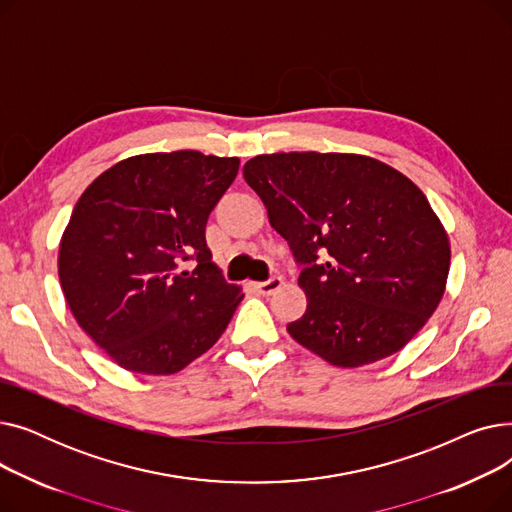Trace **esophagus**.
<instances>
[{
    "label": "esophagus",
    "mask_w": 512,
    "mask_h": 512,
    "mask_svg": "<svg viewBox=\"0 0 512 512\" xmlns=\"http://www.w3.org/2000/svg\"><path fill=\"white\" fill-rule=\"evenodd\" d=\"M282 278H278V276H274V278H270V280H265V282H255L253 286H255V290L259 292V294H263V297H270V294H274L278 288H282Z\"/></svg>",
    "instance_id": "obj_1"
}]
</instances>
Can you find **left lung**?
<instances>
[{"mask_svg":"<svg viewBox=\"0 0 512 512\" xmlns=\"http://www.w3.org/2000/svg\"><path fill=\"white\" fill-rule=\"evenodd\" d=\"M247 184L303 265L307 297L288 334L336 367L398 353L434 315L450 270L448 234L405 174L357 153L249 159Z\"/></svg>","mask_w":512,"mask_h":512,"instance_id":"1","label":"left lung"}]
</instances>
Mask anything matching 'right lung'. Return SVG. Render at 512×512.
<instances>
[{"label": "right lung", "mask_w": 512, "mask_h": 512, "mask_svg": "<svg viewBox=\"0 0 512 512\" xmlns=\"http://www.w3.org/2000/svg\"><path fill=\"white\" fill-rule=\"evenodd\" d=\"M238 166V157L201 151L134 155L97 176L74 205L60 284L78 326L120 367L176 373L230 324L245 294L211 261L205 224Z\"/></svg>", "instance_id": "add662e5"}]
</instances>
